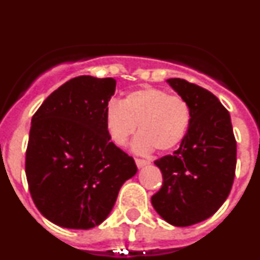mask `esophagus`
<instances>
[{"mask_svg":"<svg viewBox=\"0 0 260 260\" xmlns=\"http://www.w3.org/2000/svg\"><path fill=\"white\" fill-rule=\"evenodd\" d=\"M135 164H137L138 168H143L144 165L150 164V161H148V160H144V158H135Z\"/></svg>","mask_w":260,"mask_h":260,"instance_id":"1","label":"esophagus"}]
</instances>
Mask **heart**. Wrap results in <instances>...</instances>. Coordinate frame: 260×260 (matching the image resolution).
Listing matches in <instances>:
<instances>
[{
  "label": "heart",
  "instance_id": "1",
  "mask_svg": "<svg viewBox=\"0 0 260 260\" xmlns=\"http://www.w3.org/2000/svg\"><path fill=\"white\" fill-rule=\"evenodd\" d=\"M105 125L110 139L123 147L137 130L133 150L148 153L168 152L176 148L189 132L191 109L178 95L157 87H143L128 92L122 102L112 100L105 109Z\"/></svg>",
  "mask_w": 260,
  "mask_h": 260
}]
</instances>
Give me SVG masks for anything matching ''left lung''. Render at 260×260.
<instances>
[{
    "instance_id": "left-lung-1",
    "label": "left lung",
    "mask_w": 260,
    "mask_h": 260,
    "mask_svg": "<svg viewBox=\"0 0 260 260\" xmlns=\"http://www.w3.org/2000/svg\"><path fill=\"white\" fill-rule=\"evenodd\" d=\"M167 82L189 103L191 123L180 148L155 161L162 185L151 202L167 222L189 226L208 219L228 198L237 143L229 112L213 93L180 78Z\"/></svg>"
}]
</instances>
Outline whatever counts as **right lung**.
<instances>
[{
    "label": "right lung",
    "mask_w": 260,
    "mask_h": 260,
    "mask_svg": "<svg viewBox=\"0 0 260 260\" xmlns=\"http://www.w3.org/2000/svg\"><path fill=\"white\" fill-rule=\"evenodd\" d=\"M113 78L80 75L62 84L31 121L26 176L32 201L53 224L89 229L109 215L134 158L110 142L105 109Z\"/></svg>",
    "instance_id": "right-lung-1"
}]
</instances>
